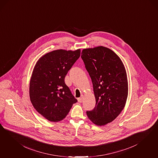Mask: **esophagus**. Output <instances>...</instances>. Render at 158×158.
Instances as JSON below:
<instances>
[{
  "instance_id": "esophagus-1",
  "label": "esophagus",
  "mask_w": 158,
  "mask_h": 158,
  "mask_svg": "<svg viewBox=\"0 0 158 158\" xmlns=\"http://www.w3.org/2000/svg\"><path fill=\"white\" fill-rule=\"evenodd\" d=\"M83 99H84V97H83V95H81V97L78 98V102L79 103H82L83 102Z\"/></svg>"
}]
</instances>
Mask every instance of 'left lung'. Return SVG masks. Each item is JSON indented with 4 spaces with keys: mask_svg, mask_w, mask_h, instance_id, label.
<instances>
[{
    "mask_svg": "<svg viewBox=\"0 0 158 158\" xmlns=\"http://www.w3.org/2000/svg\"><path fill=\"white\" fill-rule=\"evenodd\" d=\"M81 58L91 78L95 107L87 111L89 119L98 126L112 122L126 105L128 80L120 58L104 46L84 49Z\"/></svg>",
    "mask_w": 158,
    "mask_h": 158,
    "instance_id": "left-lung-1",
    "label": "left lung"
}]
</instances>
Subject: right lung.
I'll return each mask as SVG.
<instances>
[{"label": "right lung", "mask_w": 158, "mask_h": 158, "mask_svg": "<svg viewBox=\"0 0 158 158\" xmlns=\"http://www.w3.org/2000/svg\"><path fill=\"white\" fill-rule=\"evenodd\" d=\"M80 53V49H58L41 56L36 63L30 83L31 102L36 110L50 122L64 119L77 102L64 78Z\"/></svg>", "instance_id": "right-lung-1"}]
</instances>
